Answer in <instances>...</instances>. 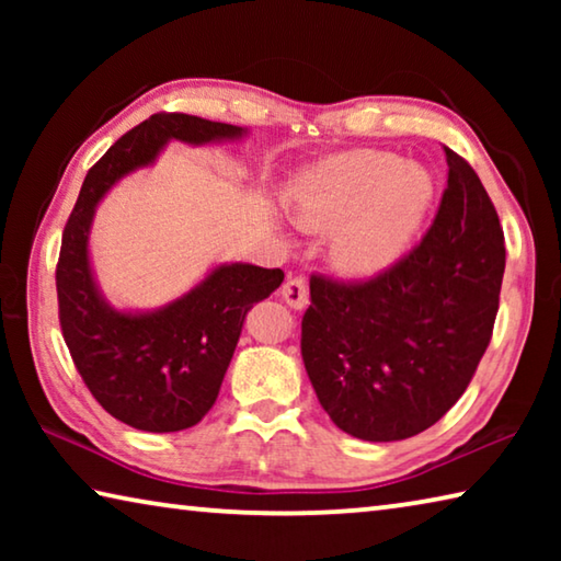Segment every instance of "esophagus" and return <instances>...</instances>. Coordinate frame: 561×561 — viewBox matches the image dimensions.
<instances>
[{
  "instance_id": "1",
  "label": "esophagus",
  "mask_w": 561,
  "mask_h": 561,
  "mask_svg": "<svg viewBox=\"0 0 561 561\" xmlns=\"http://www.w3.org/2000/svg\"><path fill=\"white\" fill-rule=\"evenodd\" d=\"M282 299L284 304H287L289 309L299 311L309 304V289H307V282H304L301 277H291L284 282L282 287Z\"/></svg>"
}]
</instances>
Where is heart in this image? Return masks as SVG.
Returning a JSON list of instances; mask_svg holds the SVG:
<instances>
[{
	"label": "heart",
	"mask_w": 561,
	"mask_h": 561,
	"mask_svg": "<svg viewBox=\"0 0 561 561\" xmlns=\"http://www.w3.org/2000/svg\"><path fill=\"white\" fill-rule=\"evenodd\" d=\"M428 170L383 150H348L294 178L284 203L301 230L334 232L331 260L351 277H378L401 262L428 217Z\"/></svg>",
	"instance_id": "1"
}]
</instances>
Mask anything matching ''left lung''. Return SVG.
I'll list each match as a JSON object with an SVG mask.
<instances>
[{
    "label": "left lung",
    "mask_w": 561,
    "mask_h": 561,
    "mask_svg": "<svg viewBox=\"0 0 561 561\" xmlns=\"http://www.w3.org/2000/svg\"><path fill=\"white\" fill-rule=\"evenodd\" d=\"M445 156L440 210L405 260L364 284L311 279L304 368L331 421L360 440H405L438 423L490 344L505 237L478 173Z\"/></svg>",
    "instance_id": "1"
}]
</instances>
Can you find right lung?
I'll return each instance as SVG.
<instances>
[{
    "label": "right lung",
    "instance_id": "add662e5",
    "mask_svg": "<svg viewBox=\"0 0 561 561\" xmlns=\"http://www.w3.org/2000/svg\"><path fill=\"white\" fill-rule=\"evenodd\" d=\"M250 130L187 113H156L113 144L89 170L64 227L56 294L64 341L93 398L121 423L146 433L193 428L210 411L230 366L244 314L279 287L282 270L220 262L185 294L156 309H118L91 264V227L123 178L156 165L178 140L237 144Z\"/></svg>",
    "mask_w": 561,
    "mask_h": 561
}]
</instances>
